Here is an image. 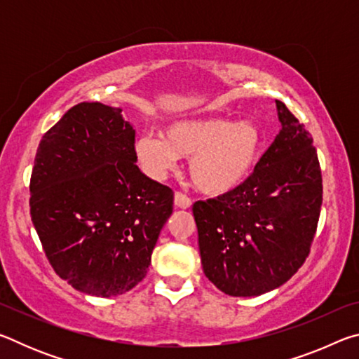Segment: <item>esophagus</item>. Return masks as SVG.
I'll return each instance as SVG.
<instances>
[{"mask_svg": "<svg viewBox=\"0 0 359 359\" xmlns=\"http://www.w3.org/2000/svg\"><path fill=\"white\" fill-rule=\"evenodd\" d=\"M174 204L175 208L179 209H190L191 208V199L187 196V194L177 191L174 194Z\"/></svg>", "mask_w": 359, "mask_h": 359, "instance_id": "1", "label": "esophagus"}]
</instances>
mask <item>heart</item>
Masks as SVG:
<instances>
[{
	"label": "heart",
	"mask_w": 359,
	"mask_h": 359,
	"mask_svg": "<svg viewBox=\"0 0 359 359\" xmlns=\"http://www.w3.org/2000/svg\"><path fill=\"white\" fill-rule=\"evenodd\" d=\"M263 137L253 123L228 118H190L169 123L165 136L144 135L136 141V154L145 169L161 177L191 158V184L209 196H222L239 188L258 165Z\"/></svg>",
	"instance_id": "heart-1"
}]
</instances>
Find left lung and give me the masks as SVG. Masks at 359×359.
Instances as JSON below:
<instances>
[{
	"mask_svg": "<svg viewBox=\"0 0 359 359\" xmlns=\"http://www.w3.org/2000/svg\"><path fill=\"white\" fill-rule=\"evenodd\" d=\"M282 130L239 188L193 204L205 277L229 296H259L293 277L311 252L323 184L313 139L282 101Z\"/></svg>",
	"mask_w": 359,
	"mask_h": 359,
	"instance_id": "left-lung-1",
	"label": "left lung"
}]
</instances>
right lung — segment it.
Returning <instances> with one entry per match:
<instances>
[{
  "instance_id": "right-lung-1",
  "label": "right lung",
  "mask_w": 359,
  "mask_h": 359,
  "mask_svg": "<svg viewBox=\"0 0 359 359\" xmlns=\"http://www.w3.org/2000/svg\"><path fill=\"white\" fill-rule=\"evenodd\" d=\"M121 109L71 107L42 136L29 214L53 271L82 293L123 294L147 274L174 191L137 168Z\"/></svg>"
}]
</instances>
